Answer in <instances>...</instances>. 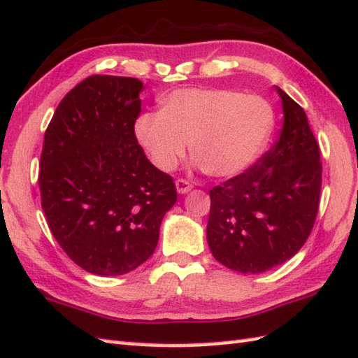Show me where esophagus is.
I'll return each instance as SVG.
<instances>
[{"instance_id": "1", "label": "esophagus", "mask_w": 358, "mask_h": 358, "mask_svg": "<svg viewBox=\"0 0 358 358\" xmlns=\"http://www.w3.org/2000/svg\"><path fill=\"white\" fill-rule=\"evenodd\" d=\"M175 186H177V191L180 194H186V192H189L192 189V185L189 183V181L183 180V178H180V180L175 181Z\"/></svg>"}]
</instances>
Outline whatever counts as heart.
Segmentation results:
<instances>
[{"instance_id": "obj_1", "label": "heart", "mask_w": 358, "mask_h": 358, "mask_svg": "<svg viewBox=\"0 0 358 358\" xmlns=\"http://www.w3.org/2000/svg\"><path fill=\"white\" fill-rule=\"evenodd\" d=\"M275 114L259 95L229 89L175 90L161 113L136 122V139L162 172H172L187 153L211 177H235L255 161L274 131Z\"/></svg>"}]
</instances>
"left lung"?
Here are the masks:
<instances>
[{"mask_svg":"<svg viewBox=\"0 0 358 358\" xmlns=\"http://www.w3.org/2000/svg\"><path fill=\"white\" fill-rule=\"evenodd\" d=\"M280 138L255 164L210 191L206 239L229 269L259 274L288 262L307 241L320 210L321 152L307 114L277 87Z\"/></svg>","mask_w":358,"mask_h":358,"instance_id":"8db88e82","label":"left lung"}]
</instances>
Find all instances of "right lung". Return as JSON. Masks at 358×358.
I'll return each instance as SVG.
<instances>
[{"label": "right lung", "mask_w": 358, "mask_h": 358, "mask_svg": "<svg viewBox=\"0 0 358 358\" xmlns=\"http://www.w3.org/2000/svg\"><path fill=\"white\" fill-rule=\"evenodd\" d=\"M142 89L136 78L89 76L61 100L45 131L42 210L62 250L95 275L147 262L177 201L173 178L136 139Z\"/></svg>", "instance_id": "add662e5"}]
</instances>
